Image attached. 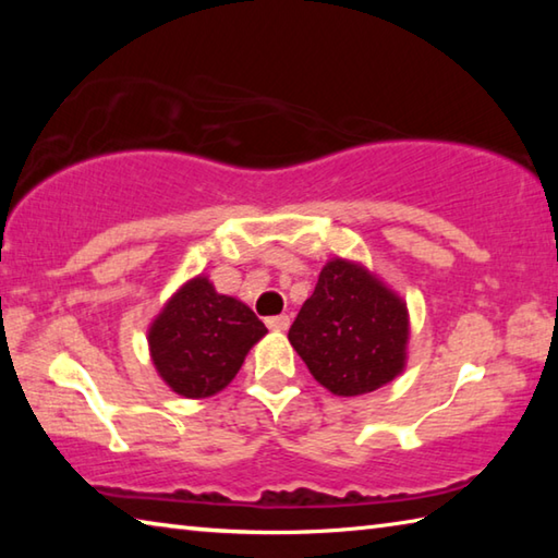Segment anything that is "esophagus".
<instances>
[{"label":"esophagus","instance_id":"esophagus-1","mask_svg":"<svg viewBox=\"0 0 558 558\" xmlns=\"http://www.w3.org/2000/svg\"><path fill=\"white\" fill-rule=\"evenodd\" d=\"M266 325H268V329H272V332H286V329L290 327V317H288V315L268 317Z\"/></svg>","mask_w":558,"mask_h":558}]
</instances>
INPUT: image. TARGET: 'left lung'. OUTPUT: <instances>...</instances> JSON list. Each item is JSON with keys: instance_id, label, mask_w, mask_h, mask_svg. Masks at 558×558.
Returning <instances> with one entry per match:
<instances>
[{"instance_id": "obj_1", "label": "left lung", "mask_w": 558, "mask_h": 558, "mask_svg": "<svg viewBox=\"0 0 558 558\" xmlns=\"http://www.w3.org/2000/svg\"><path fill=\"white\" fill-rule=\"evenodd\" d=\"M409 307L356 260L332 258L292 323L288 339L317 384L335 396L381 389L405 369Z\"/></svg>"}]
</instances>
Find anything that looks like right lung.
Masks as SVG:
<instances>
[{
	"mask_svg": "<svg viewBox=\"0 0 558 558\" xmlns=\"http://www.w3.org/2000/svg\"><path fill=\"white\" fill-rule=\"evenodd\" d=\"M266 335L245 302L216 292L202 272L165 302L147 329V344L169 389L184 399H206L233 381L245 354Z\"/></svg>",
	"mask_w": 558,
	"mask_h": 558,
	"instance_id": "1",
	"label": "right lung"
}]
</instances>
